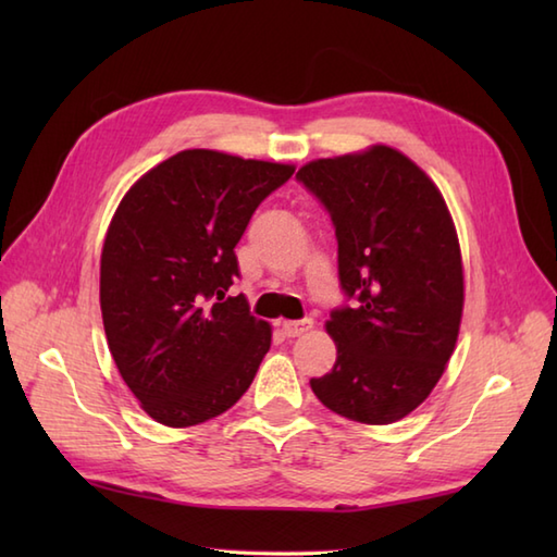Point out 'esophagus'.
I'll list each match as a JSON object with an SVG mask.
<instances>
[{"label":"esophagus","mask_w":557,"mask_h":557,"mask_svg":"<svg viewBox=\"0 0 557 557\" xmlns=\"http://www.w3.org/2000/svg\"><path fill=\"white\" fill-rule=\"evenodd\" d=\"M311 327H313L311 318H304V321H285V323H282V335H285V337H299L304 333H309Z\"/></svg>","instance_id":"34e87169"}]
</instances>
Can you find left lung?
Returning <instances> with one entry per match:
<instances>
[{
	"label": "left lung",
	"instance_id": "obj_1",
	"mask_svg": "<svg viewBox=\"0 0 557 557\" xmlns=\"http://www.w3.org/2000/svg\"><path fill=\"white\" fill-rule=\"evenodd\" d=\"M297 180L330 212L339 287L354 299L330 313L337 361L311 377V389L351 421L405 419L441 381L465 306L445 200L421 168L387 146L313 160Z\"/></svg>",
	"mask_w": 557,
	"mask_h": 557
}]
</instances>
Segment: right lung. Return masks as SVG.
<instances>
[{"instance_id": "1", "label": "right lung", "mask_w": 557, "mask_h": 557, "mask_svg": "<svg viewBox=\"0 0 557 557\" xmlns=\"http://www.w3.org/2000/svg\"><path fill=\"white\" fill-rule=\"evenodd\" d=\"M292 164L182 150L128 188L104 236L100 309L112 359L140 407L172 429L234 407L272 330L248 311L234 246Z\"/></svg>"}]
</instances>
